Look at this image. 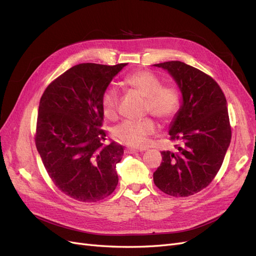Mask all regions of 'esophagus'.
<instances>
[{
    "instance_id": "esophagus-1",
    "label": "esophagus",
    "mask_w": 256,
    "mask_h": 256,
    "mask_svg": "<svg viewBox=\"0 0 256 256\" xmlns=\"http://www.w3.org/2000/svg\"><path fill=\"white\" fill-rule=\"evenodd\" d=\"M128 154H134V152H143V150H138V148H134V147H128L125 150Z\"/></svg>"
}]
</instances>
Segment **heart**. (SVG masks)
Instances as JSON below:
<instances>
[{
    "label": "heart",
    "instance_id": "heart-1",
    "mask_svg": "<svg viewBox=\"0 0 256 256\" xmlns=\"http://www.w3.org/2000/svg\"><path fill=\"white\" fill-rule=\"evenodd\" d=\"M124 83L145 99L144 113L152 114L161 122L172 120L180 111L182 104L180 90L175 85H162L157 74L150 70H138L126 76ZM120 102L118 90L108 86L102 96V106L106 118L114 120L118 116ZM157 124L150 118L141 120H125L113 130L114 138L131 147H145L150 138L156 134Z\"/></svg>",
    "mask_w": 256,
    "mask_h": 256
}]
</instances>
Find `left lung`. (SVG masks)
<instances>
[{
	"label": "left lung",
	"instance_id": "obj_1",
	"mask_svg": "<svg viewBox=\"0 0 256 256\" xmlns=\"http://www.w3.org/2000/svg\"><path fill=\"white\" fill-rule=\"evenodd\" d=\"M156 66L172 74L182 106L170 129L175 150L161 152L154 182L166 194L190 196L214 180L226 157L232 136L226 98L219 84L196 67L180 60Z\"/></svg>",
	"mask_w": 256,
	"mask_h": 256
}]
</instances>
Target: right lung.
<instances>
[{"label": "right lung", "instance_id": "obj_1", "mask_svg": "<svg viewBox=\"0 0 256 256\" xmlns=\"http://www.w3.org/2000/svg\"><path fill=\"white\" fill-rule=\"evenodd\" d=\"M126 63H82L44 90L38 108L35 144L53 184L74 200L97 202L118 184L116 164L122 146H104L102 96Z\"/></svg>", "mask_w": 256, "mask_h": 256}]
</instances>
